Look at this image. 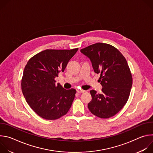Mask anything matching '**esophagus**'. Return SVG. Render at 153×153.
Instances as JSON below:
<instances>
[{
	"instance_id": "esophagus-1",
	"label": "esophagus",
	"mask_w": 153,
	"mask_h": 153,
	"mask_svg": "<svg viewBox=\"0 0 153 153\" xmlns=\"http://www.w3.org/2000/svg\"><path fill=\"white\" fill-rule=\"evenodd\" d=\"M77 92L78 93H84V92H85V90L77 89Z\"/></svg>"
}]
</instances>
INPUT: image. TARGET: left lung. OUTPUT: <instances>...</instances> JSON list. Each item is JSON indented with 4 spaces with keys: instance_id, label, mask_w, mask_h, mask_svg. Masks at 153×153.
<instances>
[{
    "instance_id": "1",
    "label": "left lung",
    "mask_w": 153,
    "mask_h": 153,
    "mask_svg": "<svg viewBox=\"0 0 153 153\" xmlns=\"http://www.w3.org/2000/svg\"><path fill=\"white\" fill-rule=\"evenodd\" d=\"M88 57L94 71L100 74L102 93L91 90L92 100L88 104L92 114L102 119L119 113L127 102L133 84V77L127 61L114 47L96 43L80 50Z\"/></svg>"
}]
</instances>
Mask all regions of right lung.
Listing matches in <instances>:
<instances>
[{"mask_svg":"<svg viewBox=\"0 0 153 153\" xmlns=\"http://www.w3.org/2000/svg\"><path fill=\"white\" fill-rule=\"evenodd\" d=\"M77 50L48 49L28 61L21 80L22 91L29 106L42 118L56 120L70 109L76 90L56 85L55 78L63 72Z\"/></svg>","mask_w":153,"mask_h":153,"instance_id":"1","label":"right lung"}]
</instances>
